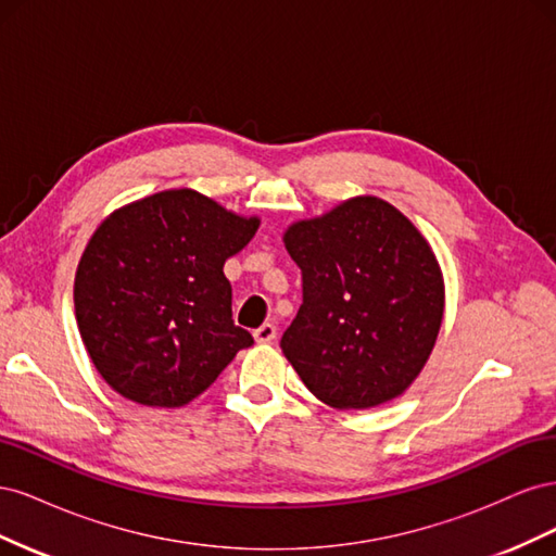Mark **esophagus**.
Listing matches in <instances>:
<instances>
[{"label":"esophagus","mask_w":556,"mask_h":556,"mask_svg":"<svg viewBox=\"0 0 556 556\" xmlns=\"http://www.w3.org/2000/svg\"><path fill=\"white\" fill-rule=\"evenodd\" d=\"M276 325L274 323H264L260 329H255V341L257 343H271L276 339Z\"/></svg>","instance_id":"1"}]
</instances>
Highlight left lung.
Segmentation results:
<instances>
[{
    "label": "left lung",
    "mask_w": 556,
    "mask_h": 556,
    "mask_svg": "<svg viewBox=\"0 0 556 556\" xmlns=\"http://www.w3.org/2000/svg\"><path fill=\"white\" fill-rule=\"evenodd\" d=\"M304 304L280 348L308 390L339 410L401 396L422 371L445 308L441 266L406 215L355 197L285 231Z\"/></svg>",
    "instance_id": "left-lung-1"
}]
</instances>
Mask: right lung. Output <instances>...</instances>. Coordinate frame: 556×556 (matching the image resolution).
<instances>
[{
	"mask_svg": "<svg viewBox=\"0 0 556 556\" xmlns=\"http://www.w3.org/2000/svg\"><path fill=\"white\" fill-rule=\"evenodd\" d=\"M194 190H164L111 213L76 268L74 306L88 355L117 394L180 408L206 392L252 336L233 325L225 262L255 237Z\"/></svg>",
	"mask_w": 556,
	"mask_h": 556,
	"instance_id": "right-lung-1",
	"label": "right lung"
}]
</instances>
